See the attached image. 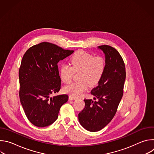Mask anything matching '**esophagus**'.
<instances>
[{
	"mask_svg": "<svg viewBox=\"0 0 154 154\" xmlns=\"http://www.w3.org/2000/svg\"><path fill=\"white\" fill-rule=\"evenodd\" d=\"M69 100H76V99H77V97H75L72 96H69Z\"/></svg>",
	"mask_w": 154,
	"mask_h": 154,
	"instance_id": "34e87169",
	"label": "esophagus"
}]
</instances>
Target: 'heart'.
<instances>
[{"instance_id": "b5f03b06", "label": "heart", "mask_w": 154, "mask_h": 154, "mask_svg": "<svg viewBox=\"0 0 154 154\" xmlns=\"http://www.w3.org/2000/svg\"><path fill=\"white\" fill-rule=\"evenodd\" d=\"M71 65L63 64L60 69V77L64 83H69L74 72H78L77 82L63 88V91L72 96H80L88 88L96 86L101 80L105 69L106 61L101 56L94 57L84 51H79L71 58Z\"/></svg>"}]
</instances>
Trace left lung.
<instances>
[{
  "mask_svg": "<svg viewBox=\"0 0 154 154\" xmlns=\"http://www.w3.org/2000/svg\"><path fill=\"white\" fill-rule=\"evenodd\" d=\"M98 48L105 55L106 69L98 85L91 91L97 101L85 99V108L79 114L80 124L90 131L100 130L115 116L123 96L126 77L125 64L119 53L108 45Z\"/></svg>",
  "mask_w": 154,
  "mask_h": 154,
  "instance_id": "left-lung-1",
  "label": "left lung"
}]
</instances>
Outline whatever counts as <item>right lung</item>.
I'll use <instances>...</instances> for the list:
<instances>
[{"mask_svg":"<svg viewBox=\"0 0 154 154\" xmlns=\"http://www.w3.org/2000/svg\"><path fill=\"white\" fill-rule=\"evenodd\" d=\"M73 52L43 42L24 54L19 70V99L27 118L34 125L45 127L54 123L61 106L68 101L66 94H51L61 88L58 63Z\"/></svg>","mask_w":154,"mask_h":154,"instance_id":"obj_1","label":"right lung"}]
</instances>
